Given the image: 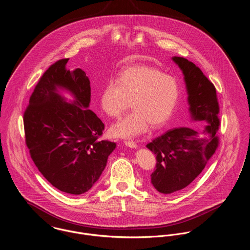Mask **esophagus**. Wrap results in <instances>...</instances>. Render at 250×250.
I'll list each match as a JSON object with an SVG mask.
<instances>
[{
  "mask_svg": "<svg viewBox=\"0 0 250 250\" xmlns=\"http://www.w3.org/2000/svg\"><path fill=\"white\" fill-rule=\"evenodd\" d=\"M125 145L127 146L130 148H136L137 147V144L133 141H125Z\"/></svg>",
  "mask_w": 250,
  "mask_h": 250,
  "instance_id": "1",
  "label": "esophagus"
}]
</instances>
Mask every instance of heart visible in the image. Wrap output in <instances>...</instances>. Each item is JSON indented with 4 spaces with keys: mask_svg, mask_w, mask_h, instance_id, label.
<instances>
[{
    "mask_svg": "<svg viewBox=\"0 0 250 250\" xmlns=\"http://www.w3.org/2000/svg\"><path fill=\"white\" fill-rule=\"evenodd\" d=\"M180 86L171 76L150 66L124 70L117 81H109L100 95V104L108 117L118 118L127 107L132 111L110 127L116 138H134L148 129L163 126L174 111Z\"/></svg>",
    "mask_w": 250,
    "mask_h": 250,
    "instance_id": "heart-1",
    "label": "heart"
}]
</instances>
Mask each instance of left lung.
<instances>
[{
  "label": "left lung",
  "mask_w": 250,
  "mask_h": 250,
  "mask_svg": "<svg viewBox=\"0 0 250 250\" xmlns=\"http://www.w3.org/2000/svg\"><path fill=\"white\" fill-rule=\"evenodd\" d=\"M171 60L184 76L191 121L204 127L169 129L146 145L157 160L151 184L166 194L186 188L202 171L218 146L216 133L220 125L215 86L193 62L179 56H172Z\"/></svg>",
  "instance_id": "obj_1"
}]
</instances>
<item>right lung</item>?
I'll return each mask as SVG.
<instances>
[{"label": "right lung", "instance_id": "right-lung-1", "mask_svg": "<svg viewBox=\"0 0 250 250\" xmlns=\"http://www.w3.org/2000/svg\"><path fill=\"white\" fill-rule=\"evenodd\" d=\"M68 60L57 61L40 79L29 99L24 126L39 171L59 191L78 195L99 180L116 143L98 139L104 125L89 109L90 81L81 68L68 70Z\"/></svg>", "mask_w": 250, "mask_h": 250}]
</instances>
